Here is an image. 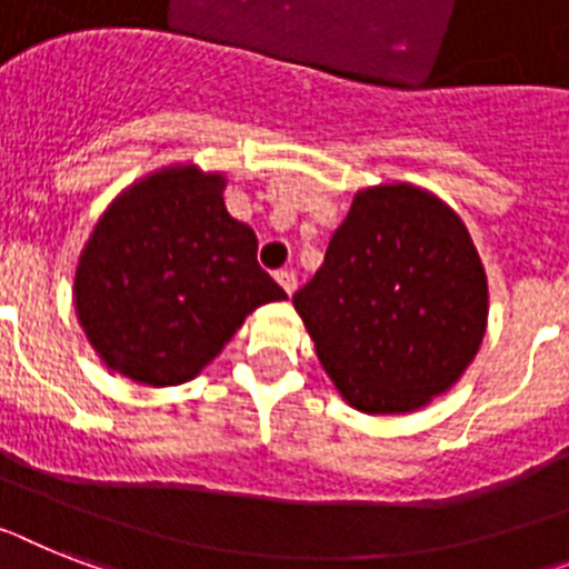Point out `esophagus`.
<instances>
[{
    "label": "esophagus",
    "mask_w": 569,
    "mask_h": 569,
    "mask_svg": "<svg viewBox=\"0 0 569 569\" xmlns=\"http://www.w3.org/2000/svg\"><path fill=\"white\" fill-rule=\"evenodd\" d=\"M277 283L283 286L286 295H295V289H298V274H295L292 269H283L277 271Z\"/></svg>",
    "instance_id": "1"
}]
</instances>
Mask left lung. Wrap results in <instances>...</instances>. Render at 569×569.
Wrapping results in <instances>:
<instances>
[{"mask_svg":"<svg viewBox=\"0 0 569 569\" xmlns=\"http://www.w3.org/2000/svg\"><path fill=\"white\" fill-rule=\"evenodd\" d=\"M292 300L329 379L365 413H405L446 393L489 315L469 231L413 184L361 190Z\"/></svg>","mask_w":569,"mask_h":569,"instance_id":"8db88e82","label":"left lung"}]
</instances>
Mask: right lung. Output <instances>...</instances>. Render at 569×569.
Masks as SVG:
<instances>
[{
    "instance_id": "right-lung-1",
    "label": "right lung",
    "mask_w": 569,
    "mask_h": 569,
    "mask_svg": "<svg viewBox=\"0 0 569 569\" xmlns=\"http://www.w3.org/2000/svg\"><path fill=\"white\" fill-rule=\"evenodd\" d=\"M226 179L170 167L118 196L74 274L80 327L112 370L152 388L193 379L248 312L286 292L222 202Z\"/></svg>"
}]
</instances>
